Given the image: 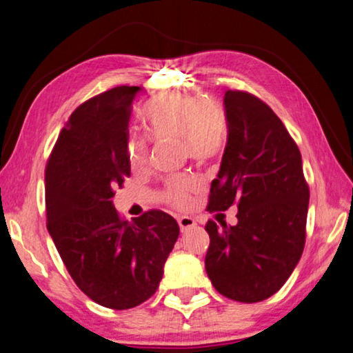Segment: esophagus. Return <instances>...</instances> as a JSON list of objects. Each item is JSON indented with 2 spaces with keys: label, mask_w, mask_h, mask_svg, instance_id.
<instances>
[{
  "label": "esophagus",
  "mask_w": 353,
  "mask_h": 353,
  "mask_svg": "<svg viewBox=\"0 0 353 353\" xmlns=\"http://www.w3.org/2000/svg\"><path fill=\"white\" fill-rule=\"evenodd\" d=\"M177 223H179V227H181L182 232H188L193 229V227H196V221L191 216H181L177 219Z\"/></svg>",
  "instance_id": "1"
}]
</instances>
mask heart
Here are the masks:
<instances>
[{"instance_id":"obj_1","label":"heart","mask_w":353,"mask_h":353,"mask_svg":"<svg viewBox=\"0 0 353 353\" xmlns=\"http://www.w3.org/2000/svg\"><path fill=\"white\" fill-rule=\"evenodd\" d=\"M143 121L152 140H181L183 152L196 162H210L225 146L227 119L223 109L194 94L168 93L152 99L145 107ZM126 154L134 170H143L148 165L145 140L130 139ZM196 188L198 183L190 177L171 179L165 188V199L185 208L190 205Z\"/></svg>"}]
</instances>
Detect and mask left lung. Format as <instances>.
Masks as SVG:
<instances>
[{"label":"left lung","mask_w":353,"mask_h":353,"mask_svg":"<svg viewBox=\"0 0 353 353\" xmlns=\"http://www.w3.org/2000/svg\"><path fill=\"white\" fill-rule=\"evenodd\" d=\"M227 145L208 212L238 207L236 225L208 221L205 271L236 302H261L282 288L305 246L310 190L294 140L254 94H224Z\"/></svg>","instance_id":"left-lung-1"}]
</instances>
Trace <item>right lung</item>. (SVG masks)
<instances>
[{
  "instance_id": "1",
  "label": "right lung",
  "mask_w": 353,
  "mask_h": 353,
  "mask_svg": "<svg viewBox=\"0 0 353 353\" xmlns=\"http://www.w3.org/2000/svg\"><path fill=\"white\" fill-rule=\"evenodd\" d=\"M140 87L110 88L71 113L45 171L46 227L79 290L99 305L128 310L159 288L179 236L171 214L119 218L112 198L130 176V104Z\"/></svg>"
}]
</instances>
